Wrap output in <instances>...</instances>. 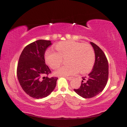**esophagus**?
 <instances>
[{
  "mask_svg": "<svg viewBox=\"0 0 127 127\" xmlns=\"http://www.w3.org/2000/svg\"><path fill=\"white\" fill-rule=\"evenodd\" d=\"M66 78L67 79H68L69 81H71V80H72V79H73L74 77H66Z\"/></svg>",
  "mask_w": 127,
  "mask_h": 127,
  "instance_id": "1",
  "label": "esophagus"
}]
</instances>
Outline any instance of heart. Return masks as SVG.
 I'll list each match as a JSON object with an SVG mask.
<instances>
[{
	"instance_id": "heart-1",
	"label": "heart",
	"mask_w": 127,
	"mask_h": 127,
	"mask_svg": "<svg viewBox=\"0 0 127 127\" xmlns=\"http://www.w3.org/2000/svg\"><path fill=\"white\" fill-rule=\"evenodd\" d=\"M55 48L58 53L51 50L45 53L47 64L53 69H56L62 64L63 59L68 57L66 63L69 64L58 69L55 72L56 76H70L78 71L85 74L89 72L93 67L95 54L90 45L74 41H66L59 42Z\"/></svg>"
}]
</instances>
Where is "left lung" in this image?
Returning a JSON list of instances; mask_svg holds the SVG:
<instances>
[{
    "label": "left lung",
    "instance_id": "1",
    "mask_svg": "<svg viewBox=\"0 0 127 127\" xmlns=\"http://www.w3.org/2000/svg\"><path fill=\"white\" fill-rule=\"evenodd\" d=\"M95 54V62L93 69L88 75L83 77L81 85L74 91L81 97L89 98L99 94L106 86L109 75L108 62L102 50L97 45L90 42Z\"/></svg>",
    "mask_w": 127,
    "mask_h": 127
}]
</instances>
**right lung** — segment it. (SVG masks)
<instances>
[{
    "instance_id": "right-lung-1",
    "label": "right lung",
    "mask_w": 127,
    "mask_h": 127,
    "mask_svg": "<svg viewBox=\"0 0 127 127\" xmlns=\"http://www.w3.org/2000/svg\"><path fill=\"white\" fill-rule=\"evenodd\" d=\"M51 41L38 40L28 45L19 59L17 74L19 83L26 93L36 99L47 97L57 85V77H45L51 73L45 64L44 55Z\"/></svg>"
}]
</instances>
